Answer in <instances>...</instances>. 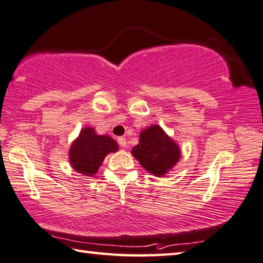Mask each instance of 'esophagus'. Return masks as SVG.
Returning <instances> with one entry per match:
<instances>
[{"label": "esophagus", "mask_w": 263, "mask_h": 263, "mask_svg": "<svg viewBox=\"0 0 263 263\" xmlns=\"http://www.w3.org/2000/svg\"><path fill=\"white\" fill-rule=\"evenodd\" d=\"M118 143L120 144V146H122V148H127L128 146V142L126 139H124V137H119Z\"/></svg>", "instance_id": "34e87169"}]
</instances>
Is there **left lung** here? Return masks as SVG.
<instances>
[{
  "label": "left lung",
  "mask_w": 263,
  "mask_h": 263,
  "mask_svg": "<svg viewBox=\"0 0 263 263\" xmlns=\"http://www.w3.org/2000/svg\"><path fill=\"white\" fill-rule=\"evenodd\" d=\"M132 155L145 171L160 178L176 166L181 157V150L159 124H151L140 133L139 144L132 149Z\"/></svg>",
  "instance_id": "8db88e82"
}]
</instances>
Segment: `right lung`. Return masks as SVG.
<instances>
[{
    "label": "right lung",
    "mask_w": 263,
    "mask_h": 263,
    "mask_svg": "<svg viewBox=\"0 0 263 263\" xmlns=\"http://www.w3.org/2000/svg\"><path fill=\"white\" fill-rule=\"evenodd\" d=\"M119 145L108 135H99L93 127L82 128L69 149V163L77 173L93 177L106 156L117 153Z\"/></svg>",
    "instance_id": "right-lung-1"
}]
</instances>
